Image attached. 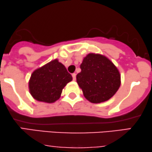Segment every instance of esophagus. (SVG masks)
Instances as JSON below:
<instances>
[{
    "instance_id": "1",
    "label": "esophagus",
    "mask_w": 152,
    "mask_h": 152,
    "mask_svg": "<svg viewBox=\"0 0 152 152\" xmlns=\"http://www.w3.org/2000/svg\"><path fill=\"white\" fill-rule=\"evenodd\" d=\"M72 79H73V80L75 81L76 80V74L75 73H72Z\"/></svg>"
}]
</instances>
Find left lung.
Listing matches in <instances>:
<instances>
[{"label": "left lung", "mask_w": 152, "mask_h": 152, "mask_svg": "<svg viewBox=\"0 0 152 152\" xmlns=\"http://www.w3.org/2000/svg\"><path fill=\"white\" fill-rule=\"evenodd\" d=\"M77 82L84 96L93 103L105 102L112 98L121 84V76L113 63L100 54H88L80 65Z\"/></svg>", "instance_id": "obj_1"}]
</instances>
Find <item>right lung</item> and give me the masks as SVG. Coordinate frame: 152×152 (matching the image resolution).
<instances>
[{"label": "right lung", "instance_id": "obj_1", "mask_svg": "<svg viewBox=\"0 0 152 152\" xmlns=\"http://www.w3.org/2000/svg\"><path fill=\"white\" fill-rule=\"evenodd\" d=\"M72 75L57 59L35 70L29 81L30 93L35 100L52 103L60 98Z\"/></svg>", "mask_w": 152, "mask_h": 152}]
</instances>
